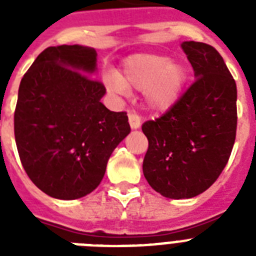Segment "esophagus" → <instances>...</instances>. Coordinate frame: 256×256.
Instances as JSON below:
<instances>
[{"label": "esophagus", "mask_w": 256, "mask_h": 256, "mask_svg": "<svg viewBox=\"0 0 256 256\" xmlns=\"http://www.w3.org/2000/svg\"><path fill=\"white\" fill-rule=\"evenodd\" d=\"M128 119H130V124L132 126V130H137L141 126V116L136 112H128Z\"/></svg>", "instance_id": "1"}]
</instances>
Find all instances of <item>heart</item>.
<instances>
[{
	"instance_id": "1",
	"label": "heart",
	"mask_w": 256,
	"mask_h": 256,
	"mask_svg": "<svg viewBox=\"0 0 256 256\" xmlns=\"http://www.w3.org/2000/svg\"><path fill=\"white\" fill-rule=\"evenodd\" d=\"M187 69L168 56L140 54L124 61L120 76H108V83L118 92L144 91V98L152 110L165 112L180 100L187 82Z\"/></svg>"
}]
</instances>
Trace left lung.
Masks as SVG:
<instances>
[{"label":"left lung","instance_id":"left-lung-1","mask_svg":"<svg viewBox=\"0 0 256 256\" xmlns=\"http://www.w3.org/2000/svg\"><path fill=\"white\" fill-rule=\"evenodd\" d=\"M195 82L176 105L142 124L148 140L144 174L156 192L190 198L206 191L230 159L237 130V88L212 46L183 42Z\"/></svg>","mask_w":256,"mask_h":256}]
</instances>
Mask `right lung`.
I'll list each match as a JSON object with an SVG mask.
<instances>
[{
    "mask_svg": "<svg viewBox=\"0 0 256 256\" xmlns=\"http://www.w3.org/2000/svg\"><path fill=\"white\" fill-rule=\"evenodd\" d=\"M96 51L47 47L19 87L14 132L22 168L51 198L74 200L100 184L108 158L130 132L126 112L101 102L106 88L91 76Z\"/></svg>",
    "mask_w": 256,
    "mask_h": 256,
    "instance_id": "add662e5",
    "label": "right lung"
}]
</instances>
